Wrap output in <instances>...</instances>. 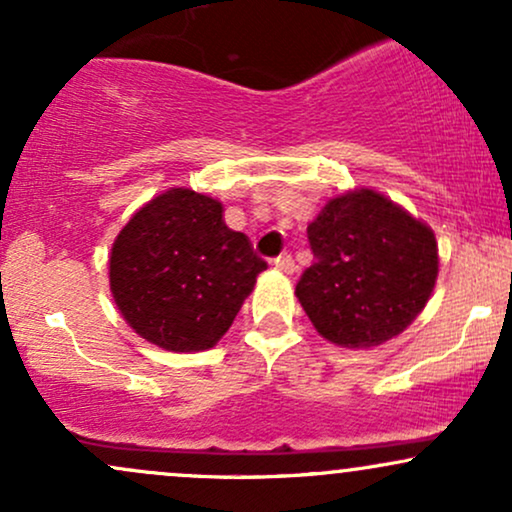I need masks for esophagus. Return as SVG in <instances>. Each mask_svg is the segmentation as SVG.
Masks as SVG:
<instances>
[{
  "label": "esophagus",
  "mask_w": 512,
  "mask_h": 512,
  "mask_svg": "<svg viewBox=\"0 0 512 512\" xmlns=\"http://www.w3.org/2000/svg\"><path fill=\"white\" fill-rule=\"evenodd\" d=\"M274 267L279 269V272H284V274H293V272H296V262H293V257L289 255V252H284V255L276 257Z\"/></svg>",
  "instance_id": "1"
}]
</instances>
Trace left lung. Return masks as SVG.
Returning a JSON list of instances; mask_svg holds the SVG:
<instances>
[{
  "mask_svg": "<svg viewBox=\"0 0 512 512\" xmlns=\"http://www.w3.org/2000/svg\"><path fill=\"white\" fill-rule=\"evenodd\" d=\"M315 262L296 286L305 315L327 342L373 349L402 334L438 279L431 226L370 187L332 197L308 223Z\"/></svg>",
  "mask_w": 512,
  "mask_h": 512,
  "instance_id": "8db88e82",
  "label": "left lung"
}]
</instances>
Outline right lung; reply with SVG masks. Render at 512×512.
Wrapping results in <instances>:
<instances>
[{"label":"right lung","instance_id":"right-lung-1","mask_svg":"<svg viewBox=\"0 0 512 512\" xmlns=\"http://www.w3.org/2000/svg\"><path fill=\"white\" fill-rule=\"evenodd\" d=\"M267 269L219 199L170 187L132 214L108 260L113 301L139 337L192 354L216 346Z\"/></svg>","mask_w":512,"mask_h":512}]
</instances>
